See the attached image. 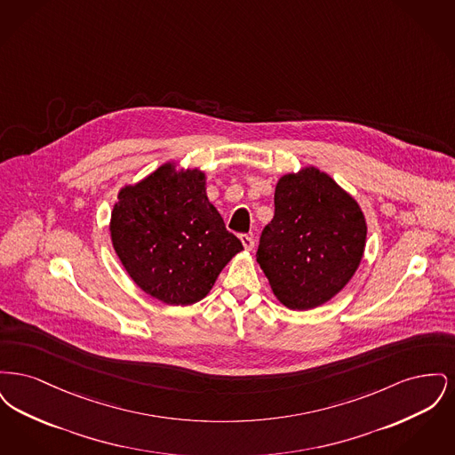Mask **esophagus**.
I'll return each mask as SVG.
<instances>
[{"label":"esophagus","instance_id":"obj_1","mask_svg":"<svg viewBox=\"0 0 455 455\" xmlns=\"http://www.w3.org/2000/svg\"><path fill=\"white\" fill-rule=\"evenodd\" d=\"M240 240H242V245H243L245 251H252L254 249V238L251 237V235H240Z\"/></svg>","mask_w":455,"mask_h":455}]
</instances>
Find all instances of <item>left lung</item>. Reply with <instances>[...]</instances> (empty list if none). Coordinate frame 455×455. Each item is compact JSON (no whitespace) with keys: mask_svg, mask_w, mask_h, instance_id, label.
<instances>
[{"mask_svg":"<svg viewBox=\"0 0 455 455\" xmlns=\"http://www.w3.org/2000/svg\"><path fill=\"white\" fill-rule=\"evenodd\" d=\"M365 242L367 221L356 199L331 175L305 167L280 177L275 217L256 256L276 299L291 310H308L347 286Z\"/></svg>","mask_w":455,"mask_h":455,"instance_id":"left-lung-1","label":"left lung"}]
</instances>
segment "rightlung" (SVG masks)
I'll use <instances>...</instances> for the list:
<instances>
[{"label":"right lung","mask_w":455,"mask_h":455,"mask_svg":"<svg viewBox=\"0 0 455 455\" xmlns=\"http://www.w3.org/2000/svg\"><path fill=\"white\" fill-rule=\"evenodd\" d=\"M108 228L131 280L167 305L204 299L243 249L206 196V173L173 162L119 191Z\"/></svg>","instance_id":"1"}]
</instances>
